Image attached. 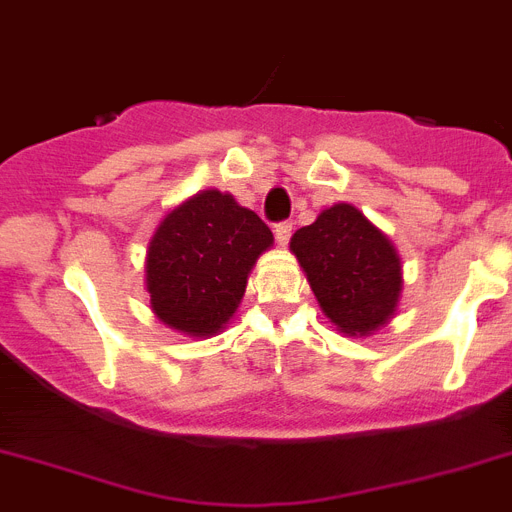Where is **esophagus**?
I'll return each instance as SVG.
<instances>
[{"instance_id": "obj_1", "label": "esophagus", "mask_w": 512, "mask_h": 512, "mask_svg": "<svg viewBox=\"0 0 512 512\" xmlns=\"http://www.w3.org/2000/svg\"><path fill=\"white\" fill-rule=\"evenodd\" d=\"M275 239H278V244H281V247H286L288 244V239H291V231H293V226L288 224V221H283V224H278L275 226Z\"/></svg>"}]
</instances>
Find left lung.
Here are the masks:
<instances>
[{"label":"left lung","instance_id":"1","mask_svg":"<svg viewBox=\"0 0 512 512\" xmlns=\"http://www.w3.org/2000/svg\"><path fill=\"white\" fill-rule=\"evenodd\" d=\"M324 317L348 337H371L394 319L402 299V260L379 226L350 203L324 208L291 237Z\"/></svg>","mask_w":512,"mask_h":512}]
</instances>
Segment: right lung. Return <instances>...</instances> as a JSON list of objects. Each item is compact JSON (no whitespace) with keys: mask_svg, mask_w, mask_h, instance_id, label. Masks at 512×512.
I'll return each mask as SVG.
<instances>
[{"mask_svg":"<svg viewBox=\"0 0 512 512\" xmlns=\"http://www.w3.org/2000/svg\"><path fill=\"white\" fill-rule=\"evenodd\" d=\"M273 247V231L234 195L201 190L154 229L146 250L151 311L170 330L219 335L242 304L257 257Z\"/></svg>","mask_w":512,"mask_h":512,"instance_id":"obj_1","label":"right lung"}]
</instances>
